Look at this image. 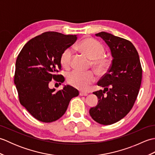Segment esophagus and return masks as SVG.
<instances>
[{"instance_id": "obj_1", "label": "esophagus", "mask_w": 155, "mask_h": 155, "mask_svg": "<svg viewBox=\"0 0 155 155\" xmlns=\"http://www.w3.org/2000/svg\"><path fill=\"white\" fill-rule=\"evenodd\" d=\"M79 94H80V96H87L88 93H84V92H83V91H81Z\"/></svg>"}]
</instances>
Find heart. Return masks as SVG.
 Segmentation results:
<instances>
[{
  "instance_id": "obj_1",
  "label": "heart",
  "mask_w": 155,
  "mask_h": 155,
  "mask_svg": "<svg viewBox=\"0 0 155 155\" xmlns=\"http://www.w3.org/2000/svg\"><path fill=\"white\" fill-rule=\"evenodd\" d=\"M78 48L93 60V65L98 73L103 74L110 64V59L105 57V48L100 42L91 38H87L81 42ZM73 51L68 48L62 52L61 63L63 67L68 68L71 66ZM95 81L93 71H81L74 70L67 74V81L71 86L81 91H87L89 85Z\"/></svg>"
}]
</instances>
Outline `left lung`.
<instances>
[{"mask_svg":"<svg viewBox=\"0 0 155 155\" xmlns=\"http://www.w3.org/2000/svg\"><path fill=\"white\" fill-rule=\"evenodd\" d=\"M110 48L113 61L107 73L98 82L104 90L94 92L98 104L89 114L98 123L109 125L119 121L133 108L142 80L139 56L133 43L106 32L95 35Z\"/></svg>","mask_w":155,"mask_h":155,"instance_id":"obj_1","label":"left lung"}]
</instances>
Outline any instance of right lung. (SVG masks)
Listing matches in <instances>:
<instances>
[{
  "label": "right lung",
  "instance_id": "1",
  "mask_svg": "<svg viewBox=\"0 0 155 155\" xmlns=\"http://www.w3.org/2000/svg\"><path fill=\"white\" fill-rule=\"evenodd\" d=\"M77 39V35L46 32L29 41L18 55L15 84L20 103L39 121L58 120L79 94L70 85L58 92L48 87L52 79L60 84L64 81L63 76L56 74L61 69V55Z\"/></svg>",
  "mask_w": 155,
  "mask_h": 155
}]
</instances>
